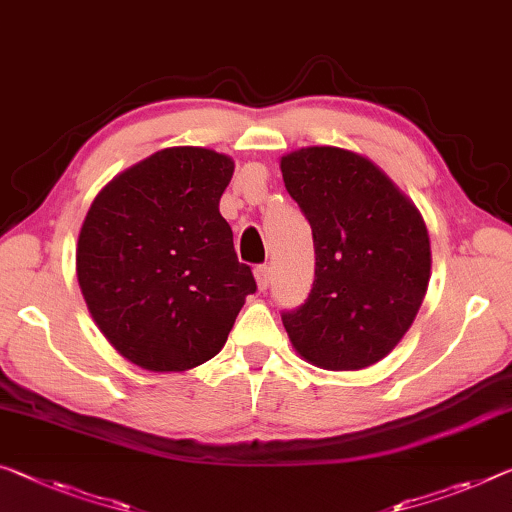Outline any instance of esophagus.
<instances>
[{
  "instance_id": "1",
  "label": "esophagus",
  "mask_w": 512,
  "mask_h": 512,
  "mask_svg": "<svg viewBox=\"0 0 512 512\" xmlns=\"http://www.w3.org/2000/svg\"><path fill=\"white\" fill-rule=\"evenodd\" d=\"M254 277H256V283H258V290L270 288V283H272V270H270V267H267V265L254 267Z\"/></svg>"
}]
</instances>
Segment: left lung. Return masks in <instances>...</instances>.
Returning <instances> with one entry per match:
<instances>
[{
    "instance_id": "1",
    "label": "left lung",
    "mask_w": 512,
    "mask_h": 512,
    "mask_svg": "<svg viewBox=\"0 0 512 512\" xmlns=\"http://www.w3.org/2000/svg\"><path fill=\"white\" fill-rule=\"evenodd\" d=\"M281 174L316 247L309 297L281 316L290 343L325 371L373 366L407 334L426 297V222L375 162L348 148H297L281 157Z\"/></svg>"
}]
</instances>
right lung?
Instances as JSON below:
<instances>
[{
    "label": "right lung",
    "instance_id": "right-lung-1",
    "mask_svg": "<svg viewBox=\"0 0 512 512\" xmlns=\"http://www.w3.org/2000/svg\"><path fill=\"white\" fill-rule=\"evenodd\" d=\"M229 155L162 148L93 199L77 238V281L114 350L151 373H183L224 348L254 274L219 215Z\"/></svg>",
    "mask_w": 512,
    "mask_h": 512
}]
</instances>
